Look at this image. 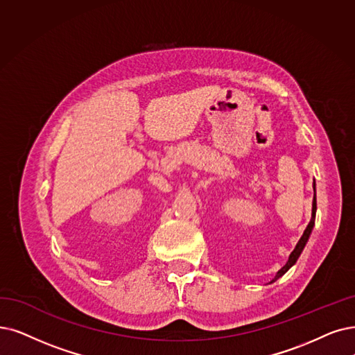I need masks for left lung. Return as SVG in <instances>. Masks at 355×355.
<instances>
[{
    "label": "left lung",
    "instance_id": "8db88e82",
    "mask_svg": "<svg viewBox=\"0 0 355 355\" xmlns=\"http://www.w3.org/2000/svg\"><path fill=\"white\" fill-rule=\"evenodd\" d=\"M315 218H316V189H315V200H313V204H311V220H310V223L307 224L303 236L300 237L299 242H297L294 250L290 253L287 263L279 269V271L275 274V277L272 278L271 282H269V284H272V282H275L278 278H281L282 275H284V274L288 271V269L297 262V259H299V257L302 254V252H303V249H304V246H306V243H307V240H309V237H310V234H311V230H313V227H315Z\"/></svg>",
    "mask_w": 355,
    "mask_h": 355
}]
</instances>
